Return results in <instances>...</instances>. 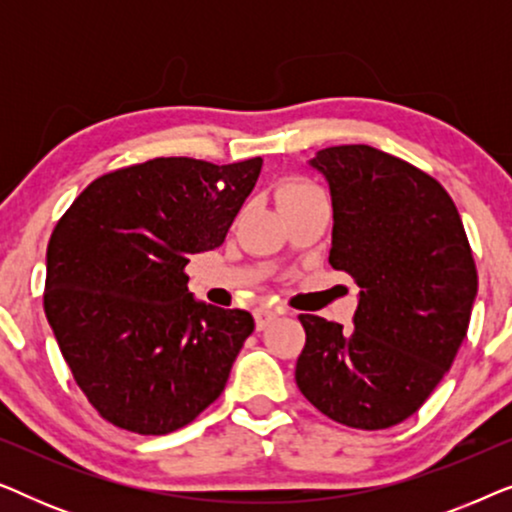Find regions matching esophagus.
<instances>
[{
    "label": "esophagus",
    "instance_id": "1",
    "mask_svg": "<svg viewBox=\"0 0 512 512\" xmlns=\"http://www.w3.org/2000/svg\"><path fill=\"white\" fill-rule=\"evenodd\" d=\"M254 319H256L258 331H263V328H268L272 321L277 319V312L270 310V307H258V310L254 312Z\"/></svg>",
    "mask_w": 512,
    "mask_h": 512
}]
</instances>
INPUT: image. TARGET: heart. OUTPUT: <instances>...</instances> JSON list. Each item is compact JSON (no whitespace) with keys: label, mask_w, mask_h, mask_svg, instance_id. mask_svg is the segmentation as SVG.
Here are the masks:
<instances>
[{"label":"heart","mask_w":512,"mask_h":512,"mask_svg":"<svg viewBox=\"0 0 512 512\" xmlns=\"http://www.w3.org/2000/svg\"><path fill=\"white\" fill-rule=\"evenodd\" d=\"M319 188L310 184V181L305 179H286L282 186H279V202L286 205V202L291 200H298L303 198V195H310V193H317Z\"/></svg>","instance_id":"1"}]
</instances>
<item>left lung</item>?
Returning a JSON list of instances; mask_svg holds the SVG:
<instances>
[{"label": "left lung", "mask_w": 512, "mask_h": 512, "mask_svg": "<svg viewBox=\"0 0 512 512\" xmlns=\"http://www.w3.org/2000/svg\"><path fill=\"white\" fill-rule=\"evenodd\" d=\"M312 165L333 200L328 263L361 286L354 328L300 314L303 396L363 431L401 424L438 387L466 338L478 270L450 193L368 144L328 146Z\"/></svg>", "instance_id": "left-lung-1"}]
</instances>
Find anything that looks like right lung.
Returning a JSON list of instances; mask_svg holds the SVG:
<instances>
[{
    "mask_svg": "<svg viewBox=\"0 0 512 512\" xmlns=\"http://www.w3.org/2000/svg\"><path fill=\"white\" fill-rule=\"evenodd\" d=\"M261 165L153 158L90 181L60 216L46 251V319L109 424L163 436L221 396L254 317L195 303L186 265L223 244Z\"/></svg>",
    "mask_w": 512,
    "mask_h": 512,
    "instance_id": "right-lung-1",
    "label": "right lung"
}]
</instances>
